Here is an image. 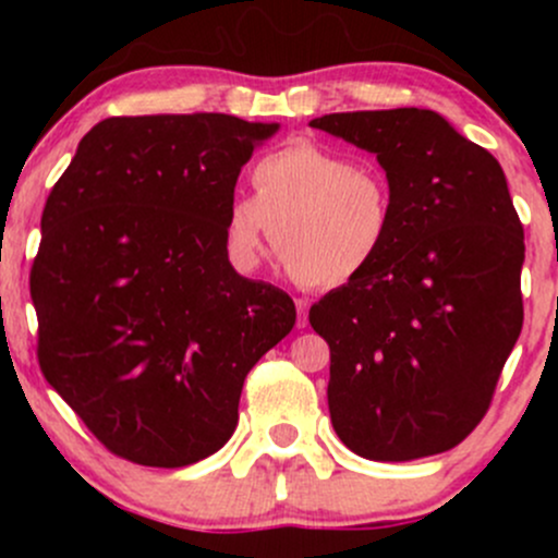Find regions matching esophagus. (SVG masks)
<instances>
[{"mask_svg":"<svg viewBox=\"0 0 558 558\" xmlns=\"http://www.w3.org/2000/svg\"><path fill=\"white\" fill-rule=\"evenodd\" d=\"M306 310H310V304H306L304 299H296V325L299 328H306V323H310V319H306Z\"/></svg>","mask_w":558,"mask_h":558,"instance_id":"esophagus-1","label":"esophagus"}]
</instances>
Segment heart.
Wrapping results in <instances>:
<instances>
[{"label":"heart","mask_w":558,"mask_h":558,"mask_svg":"<svg viewBox=\"0 0 558 558\" xmlns=\"http://www.w3.org/2000/svg\"><path fill=\"white\" fill-rule=\"evenodd\" d=\"M254 196H235L222 220V246L252 270L272 243L301 286L338 288L367 270L393 230L386 172L349 151L293 141L254 165Z\"/></svg>","instance_id":"b5f03b06"}]
</instances>
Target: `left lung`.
Segmentation results:
<instances>
[{"label":"left lung","instance_id":"obj_1","mask_svg":"<svg viewBox=\"0 0 558 558\" xmlns=\"http://www.w3.org/2000/svg\"><path fill=\"white\" fill-rule=\"evenodd\" d=\"M310 125L373 151L393 194L386 248L310 310L332 430L373 462L444 453L485 417L522 330L524 233L501 165L417 107Z\"/></svg>","mask_w":558,"mask_h":558}]
</instances>
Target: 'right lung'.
<instances>
[{"instance_id": "add662e5", "label": "right lung", "mask_w": 558, "mask_h": 558, "mask_svg": "<svg viewBox=\"0 0 558 558\" xmlns=\"http://www.w3.org/2000/svg\"><path fill=\"white\" fill-rule=\"evenodd\" d=\"M278 128L107 118L47 198L38 364L114 457L175 470L226 446L248 369L296 323L291 296L241 278L222 246L239 172Z\"/></svg>"}]
</instances>
